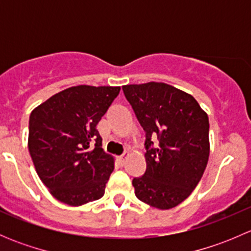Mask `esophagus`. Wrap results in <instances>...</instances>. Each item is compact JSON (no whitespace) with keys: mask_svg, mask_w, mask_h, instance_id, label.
<instances>
[{"mask_svg":"<svg viewBox=\"0 0 251 251\" xmlns=\"http://www.w3.org/2000/svg\"><path fill=\"white\" fill-rule=\"evenodd\" d=\"M125 159H126V154H124V155L119 156V161H120L121 165H124V164H125Z\"/></svg>","mask_w":251,"mask_h":251,"instance_id":"1","label":"esophagus"}]
</instances>
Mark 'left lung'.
<instances>
[{
	"instance_id": "1",
	"label": "left lung",
	"mask_w": 251,
	"mask_h": 251,
	"mask_svg": "<svg viewBox=\"0 0 251 251\" xmlns=\"http://www.w3.org/2000/svg\"><path fill=\"white\" fill-rule=\"evenodd\" d=\"M123 91L146 133L147 169L132 179L136 197L156 209H171L188 198L203 176L209 118L193 96L168 83L126 85Z\"/></svg>"
}]
</instances>
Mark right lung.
Segmentation results:
<instances>
[{
	"label": "right lung",
	"mask_w": 251,
	"mask_h": 251,
	"mask_svg": "<svg viewBox=\"0 0 251 251\" xmlns=\"http://www.w3.org/2000/svg\"><path fill=\"white\" fill-rule=\"evenodd\" d=\"M120 87L80 85L67 88L32 110L29 151L50 194L78 206L102 198L114 159L102 149L97 124Z\"/></svg>",
	"instance_id": "obj_1"
}]
</instances>
